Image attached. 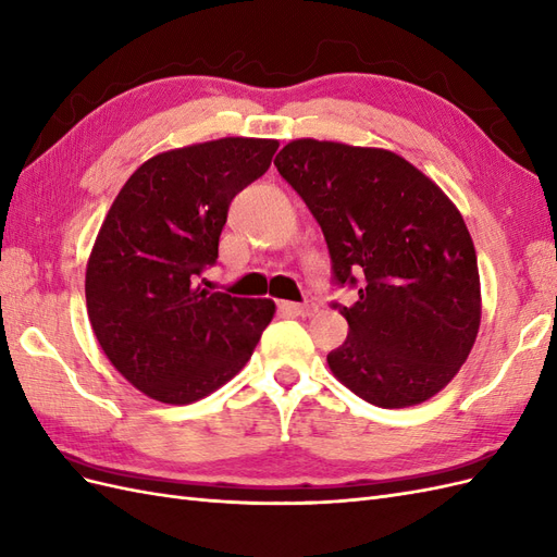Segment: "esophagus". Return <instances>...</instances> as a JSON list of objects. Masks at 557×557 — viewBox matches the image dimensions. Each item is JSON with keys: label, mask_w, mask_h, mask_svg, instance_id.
<instances>
[{"label": "esophagus", "mask_w": 557, "mask_h": 557, "mask_svg": "<svg viewBox=\"0 0 557 557\" xmlns=\"http://www.w3.org/2000/svg\"><path fill=\"white\" fill-rule=\"evenodd\" d=\"M278 309L285 313V315H299V318H309L318 311V307L313 305V301H305V305H295V301H281Z\"/></svg>", "instance_id": "34e87169"}]
</instances>
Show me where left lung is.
Returning <instances> with one entry per match:
<instances>
[{
	"label": "left lung",
	"mask_w": 557,
	"mask_h": 557,
	"mask_svg": "<svg viewBox=\"0 0 557 557\" xmlns=\"http://www.w3.org/2000/svg\"><path fill=\"white\" fill-rule=\"evenodd\" d=\"M323 227L334 278L360 285L339 307L346 342L327 364L381 409L434 397L460 372L481 325L474 242L448 195L385 148L295 139L274 160Z\"/></svg>",
	"instance_id": "left-lung-1"
}]
</instances>
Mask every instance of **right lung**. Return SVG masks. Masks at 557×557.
<instances>
[{"label": "right lung", "instance_id": "obj_1", "mask_svg": "<svg viewBox=\"0 0 557 557\" xmlns=\"http://www.w3.org/2000/svg\"><path fill=\"white\" fill-rule=\"evenodd\" d=\"M276 139L225 137L146 160L113 199L86 267L104 356L137 391L193 404L237 376L272 323V299L209 293L232 197L262 176Z\"/></svg>", "mask_w": 557, "mask_h": 557}]
</instances>
